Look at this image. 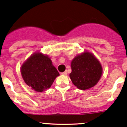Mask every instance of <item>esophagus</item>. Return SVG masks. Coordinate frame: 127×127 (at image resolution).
Returning a JSON list of instances; mask_svg holds the SVG:
<instances>
[{"instance_id": "obj_1", "label": "esophagus", "mask_w": 127, "mask_h": 127, "mask_svg": "<svg viewBox=\"0 0 127 127\" xmlns=\"http://www.w3.org/2000/svg\"><path fill=\"white\" fill-rule=\"evenodd\" d=\"M61 74H62V75H67V71H65V72H62Z\"/></svg>"}]
</instances>
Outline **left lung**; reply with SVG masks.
<instances>
[{
    "instance_id": "obj_1",
    "label": "left lung",
    "mask_w": 127,
    "mask_h": 127,
    "mask_svg": "<svg viewBox=\"0 0 127 127\" xmlns=\"http://www.w3.org/2000/svg\"><path fill=\"white\" fill-rule=\"evenodd\" d=\"M70 78L78 89L85 90L98 83L103 68L98 60L90 52L85 51L75 57L71 62Z\"/></svg>"
}]
</instances>
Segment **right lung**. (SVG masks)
I'll return each instance as SVG.
<instances>
[{"label":"right lung","mask_w":127,"mask_h":127,"mask_svg":"<svg viewBox=\"0 0 127 127\" xmlns=\"http://www.w3.org/2000/svg\"><path fill=\"white\" fill-rule=\"evenodd\" d=\"M21 73L26 84L36 92L50 88L60 75L50 58L40 52L32 54L22 64Z\"/></svg>","instance_id":"1"}]
</instances>
